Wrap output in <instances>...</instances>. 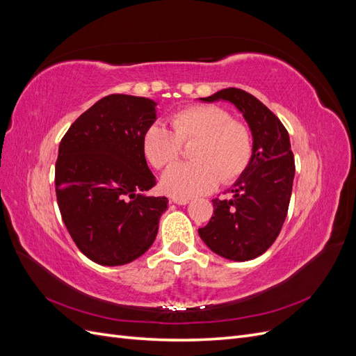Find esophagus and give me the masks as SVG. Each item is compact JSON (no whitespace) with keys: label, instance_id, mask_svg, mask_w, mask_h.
<instances>
[{"label":"esophagus","instance_id":"obj_1","mask_svg":"<svg viewBox=\"0 0 356 356\" xmlns=\"http://www.w3.org/2000/svg\"><path fill=\"white\" fill-rule=\"evenodd\" d=\"M170 202H174L175 204H187L190 202V199H181V197H172Z\"/></svg>","mask_w":356,"mask_h":356}]
</instances>
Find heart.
<instances>
[{"label":"heart","mask_w":356,"mask_h":356,"mask_svg":"<svg viewBox=\"0 0 356 356\" xmlns=\"http://www.w3.org/2000/svg\"><path fill=\"white\" fill-rule=\"evenodd\" d=\"M170 127L152 123L143 135V152L148 163L163 169L179 157L181 144L195 141L190 163L170 166L161 177V188L174 197L187 199L227 186L242 177L252 157V135L246 124L232 120L218 105L200 104L178 110L169 118Z\"/></svg>","instance_id":"obj_1"}]
</instances>
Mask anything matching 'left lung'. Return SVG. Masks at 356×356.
Here are the masks:
<instances>
[{
	"label": "left lung",
	"mask_w": 356,
	"mask_h": 356,
	"mask_svg": "<svg viewBox=\"0 0 356 356\" xmlns=\"http://www.w3.org/2000/svg\"><path fill=\"white\" fill-rule=\"evenodd\" d=\"M200 99L232 102L251 129L254 149L250 166L232 187L233 197L212 200L213 215L199 236L227 260H252L272 246L286 218L296 174L289 135L263 102L242 89H222Z\"/></svg>",
	"instance_id": "obj_1"
}]
</instances>
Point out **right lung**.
<instances>
[{"instance_id":"1","label":"right lung","mask_w":356,"mask_h":356,"mask_svg":"<svg viewBox=\"0 0 356 356\" xmlns=\"http://www.w3.org/2000/svg\"><path fill=\"white\" fill-rule=\"evenodd\" d=\"M156 102L108 95L75 120L59 144L55 169L62 220L79 250L102 266H122L153 245L166 197L143 152V135L156 122Z\"/></svg>"}]
</instances>
